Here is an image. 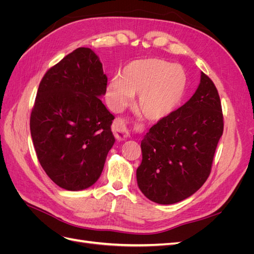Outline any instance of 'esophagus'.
I'll list each match as a JSON object with an SVG mask.
<instances>
[{"mask_svg": "<svg viewBox=\"0 0 254 254\" xmlns=\"http://www.w3.org/2000/svg\"><path fill=\"white\" fill-rule=\"evenodd\" d=\"M112 131H113L115 137L119 140H125L126 137H128V135H129V131L126 127L125 122L122 119L114 120L113 124H112Z\"/></svg>", "mask_w": 254, "mask_h": 254, "instance_id": "esophagus-1", "label": "esophagus"}]
</instances>
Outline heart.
<instances>
[{
    "mask_svg": "<svg viewBox=\"0 0 254 254\" xmlns=\"http://www.w3.org/2000/svg\"><path fill=\"white\" fill-rule=\"evenodd\" d=\"M187 89V75L179 65L150 58L134 60L114 77L106 92L113 111H121L136 93V106L146 119L161 121L178 108Z\"/></svg>",
    "mask_w": 254,
    "mask_h": 254,
    "instance_id": "1",
    "label": "heart"
}]
</instances>
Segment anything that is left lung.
<instances>
[{
  "label": "left lung",
  "instance_id": "obj_1",
  "mask_svg": "<svg viewBox=\"0 0 254 254\" xmlns=\"http://www.w3.org/2000/svg\"><path fill=\"white\" fill-rule=\"evenodd\" d=\"M222 131L217 89L201 72L194 95L153 125L141 142L136 180L142 193L159 204H173L193 195L211 173Z\"/></svg>",
  "mask_w": 254,
  "mask_h": 254
}]
</instances>
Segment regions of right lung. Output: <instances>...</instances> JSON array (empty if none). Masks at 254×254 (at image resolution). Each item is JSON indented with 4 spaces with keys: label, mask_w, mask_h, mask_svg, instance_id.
Returning a JSON list of instances; mask_svg holds the SVG:
<instances>
[{
    "label": "right lung",
    "mask_w": 254,
    "mask_h": 254,
    "mask_svg": "<svg viewBox=\"0 0 254 254\" xmlns=\"http://www.w3.org/2000/svg\"><path fill=\"white\" fill-rule=\"evenodd\" d=\"M107 76L96 54L78 48L45 73L30 114V134L47 175L67 190L98 180L115 139L101 98Z\"/></svg>",
    "instance_id": "1"
}]
</instances>
